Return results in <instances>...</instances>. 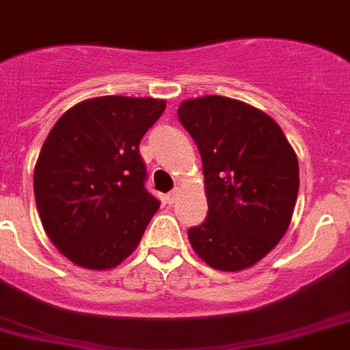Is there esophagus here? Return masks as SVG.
Returning a JSON list of instances; mask_svg holds the SVG:
<instances>
[{
    "mask_svg": "<svg viewBox=\"0 0 350 350\" xmlns=\"http://www.w3.org/2000/svg\"><path fill=\"white\" fill-rule=\"evenodd\" d=\"M178 193H179V188H178V187L172 188L171 192H169V193H167V196H165L167 202H169V204H172V202H174V200H176V197H178Z\"/></svg>",
    "mask_w": 350,
    "mask_h": 350,
    "instance_id": "esophagus-1",
    "label": "esophagus"
}]
</instances>
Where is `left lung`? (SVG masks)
Segmentation results:
<instances>
[{"label": "left lung", "instance_id": "8db88e82", "mask_svg": "<svg viewBox=\"0 0 350 350\" xmlns=\"http://www.w3.org/2000/svg\"><path fill=\"white\" fill-rule=\"evenodd\" d=\"M178 118L199 148L208 197V217L188 239L215 269H247L278 245L293 218V146L266 112L226 96L185 100Z\"/></svg>", "mask_w": 350, "mask_h": 350}]
</instances>
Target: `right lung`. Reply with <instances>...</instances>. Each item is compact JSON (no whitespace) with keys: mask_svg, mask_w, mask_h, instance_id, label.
<instances>
[{"mask_svg":"<svg viewBox=\"0 0 350 350\" xmlns=\"http://www.w3.org/2000/svg\"><path fill=\"white\" fill-rule=\"evenodd\" d=\"M163 111V100L98 96L49 132L33 178L36 208L49 239L77 266H118L160 208L144 188L139 144Z\"/></svg>","mask_w":350,"mask_h":350,"instance_id":"obj_1","label":"right lung"}]
</instances>
